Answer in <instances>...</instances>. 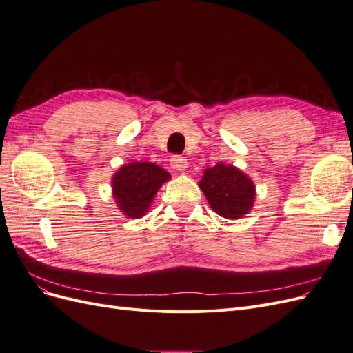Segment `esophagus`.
<instances>
[{"mask_svg":"<svg viewBox=\"0 0 353 353\" xmlns=\"http://www.w3.org/2000/svg\"><path fill=\"white\" fill-rule=\"evenodd\" d=\"M170 166H172V169L178 170V172H184L188 166V162L187 159L181 156H172V159H170Z\"/></svg>","mask_w":353,"mask_h":353,"instance_id":"obj_1","label":"esophagus"}]
</instances>
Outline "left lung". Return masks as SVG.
I'll list each match as a JSON object with an SVG mask.
<instances>
[{"label": "left lung", "mask_w": 353, "mask_h": 353, "mask_svg": "<svg viewBox=\"0 0 353 353\" xmlns=\"http://www.w3.org/2000/svg\"><path fill=\"white\" fill-rule=\"evenodd\" d=\"M199 187L210 208L227 219H240L248 215L256 199L252 178L239 168L222 162L205 169Z\"/></svg>", "instance_id": "obj_1"}]
</instances>
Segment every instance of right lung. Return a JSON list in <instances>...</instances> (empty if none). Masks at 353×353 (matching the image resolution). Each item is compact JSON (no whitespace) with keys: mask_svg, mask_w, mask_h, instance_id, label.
<instances>
[{"mask_svg":"<svg viewBox=\"0 0 353 353\" xmlns=\"http://www.w3.org/2000/svg\"><path fill=\"white\" fill-rule=\"evenodd\" d=\"M170 179L168 170L150 162H131L121 166L112 178L113 197L117 208L128 218H141L152 201Z\"/></svg>","mask_w":353,"mask_h":353,"instance_id":"right-lung-1","label":"right lung"}]
</instances>
